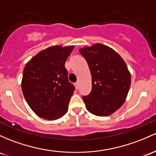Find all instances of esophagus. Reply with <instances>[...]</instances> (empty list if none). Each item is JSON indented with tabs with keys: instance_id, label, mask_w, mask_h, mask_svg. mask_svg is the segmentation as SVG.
I'll list each match as a JSON object with an SVG mask.
<instances>
[{
	"instance_id": "esophagus-1",
	"label": "esophagus",
	"mask_w": 156,
	"mask_h": 156,
	"mask_svg": "<svg viewBox=\"0 0 156 156\" xmlns=\"http://www.w3.org/2000/svg\"><path fill=\"white\" fill-rule=\"evenodd\" d=\"M75 86L76 87V89H78L79 88V83H78V82H76V83H75Z\"/></svg>"
}]
</instances>
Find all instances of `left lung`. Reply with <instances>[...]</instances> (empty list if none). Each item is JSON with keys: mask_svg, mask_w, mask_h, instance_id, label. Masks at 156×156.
I'll return each mask as SVG.
<instances>
[{"mask_svg": "<svg viewBox=\"0 0 156 156\" xmlns=\"http://www.w3.org/2000/svg\"><path fill=\"white\" fill-rule=\"evenodd\" d=\"M92 75V91L83 100L87 110L97 116H108L126 101L131 75L126 63L114 49L101 44L79 49Z\"/></svg>", "mask_w": 156, "mask_h": 156, "instance_id": "obj_1", "label": "left lung"}]
</instances>
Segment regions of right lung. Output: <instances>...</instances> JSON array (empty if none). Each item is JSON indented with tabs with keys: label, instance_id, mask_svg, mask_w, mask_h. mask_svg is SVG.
<instances>
[{
	"label": "right lung",
	"instance_id": "right-lung-1",
	"mask_svg": "<svg viewBox=\"0 0 156 156\" xmlns=\"http://www.w3.org/2000/svg\"><path fill=\"white\" fill-rule=\"evenodd\" d=\"M75 46H52L32 57L23 69L21 89L27 104L39 117L53 121L64 116L75 87L65 62Z\"/></svg>",
	"mask_w": 156,
	"mask_h": 156
}]
</instances>
